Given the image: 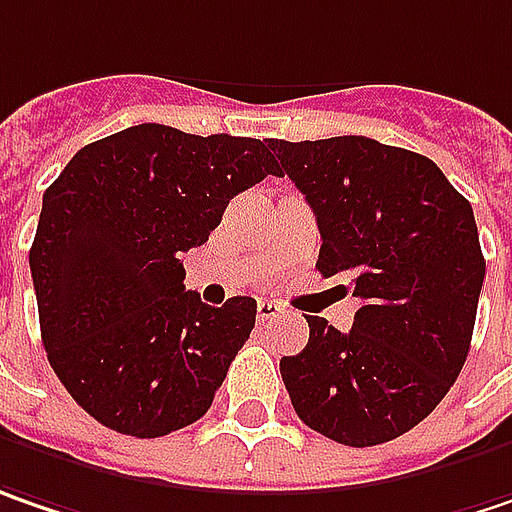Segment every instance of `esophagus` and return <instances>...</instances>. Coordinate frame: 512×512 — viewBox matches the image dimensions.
<instances>
[{"label": "esophagus", "mask_w": 512, "mask_h": 512, "mask_svg": "<svg viewBox=\"0 0 512 512\" xmlns=\"http://www.w3.org/2000/svg\"><path fill=\"white\" fill-rule=\"evenodd\" d=\"M281 313H284V307L278 301H257V321H269Z\"/></svg>", "instance_id": "34e87169"}]
</instances>
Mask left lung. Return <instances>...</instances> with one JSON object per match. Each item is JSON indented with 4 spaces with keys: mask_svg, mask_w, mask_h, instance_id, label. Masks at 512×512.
Wrapping results in <instances>:
<instances>
[{
    "mask_svg": "<svg viewBox=\"0 0 512 512\" xmlns=\"http://www.w3.org/2000/svg\"><path fill=\"white\" fill-rule=\"evenodd\" d=\"M269 150L316 214V269L362 301L347 333L307 316V347L281 359L292 408L345 446L406 435L469 353L484 284L472 205L432 159L374 138H269Z\"/></svg>",
    "mask_w": 512,
    "mask_h": 512,
    "instance_id": "1",
    "label": "left lung"
}]
</instances>
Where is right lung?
<instances>
[{
    "label": "right lung",
    "mask_w": 512,
    "mask_h": 512,
    "mask_svg": "<svg viewBox=\"0 0 512 512\" xmlns=\"http://www.w3.org/2000/svg\"><path fill=\"white\" fill-rule=\"evenodd\" d=\"M275 173L260 138L138 124L77 150L43 194L28 255L43 345L106 429L162 437L211 408L257 304H202L182 284V255L234 196Z\"/></svg>",
    "instance_id": "add662e5"
}]
</instances>
